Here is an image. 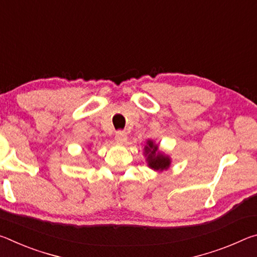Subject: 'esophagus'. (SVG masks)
<instances>
[{"mask_svg":"<svg viewBox=\"0 0 257 257\" xmlns=\"http://www.w3.org/2000/svg\"><path fill=\"white\" fill-rule=\"evenodd\" d=\"M115 141L119 143H124L127 141V133H125L124 130H118V132L115 133Z\"/></svg>","mask_w":257,"mask_h":257,"instance_id":"34e87169","label":"esophagus"}]
</instances>
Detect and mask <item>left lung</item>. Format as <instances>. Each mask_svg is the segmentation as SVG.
Instances as JSON below:
<instances>
[{
	"mask_svg": "<svg viewBox=\"0 0 257 257\" xmlns=\"http://www.w3.org/2000/svg\"><path fill=\"white\" fill-rule=\"evenodd\" d=\"M145 153L147 155L149 165L154 170H165L170 165V159L161 153H158V145H154L152 141L147 142L145 146Z\"/></svg>",
	"mask_w": 257,
	"mask_h": 257,
	"instance_id": "obj_1",
	"label": "left lung"
}]
</instances>
